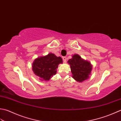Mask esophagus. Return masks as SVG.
<instances>
[{
  "mask_svg": "<svg viewBox=\"0 0 121 121\" xmlns=\"http://www.w3.org/2000/svg\"><path fill=\"white\" fill-rule=\"evenodd\" d=\"M63 60L64 63H66V61H67V57H66V56H64V57H63Z\"/></svg>",
  "mask_w": 121,
  "mask_h": 121,
  "instance_id": "34e87169",
  "label": "esophagus"
}]
</instances>
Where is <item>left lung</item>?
Returning <instances> with one entry per match:
<instances>
[{"label": "left lung", "instance_id": "left-lung-1", "mask_svg": "<svg viewBox=\"0 0 121 121\" xmlns=\"http://www.w3.org/2000/svg\"><path fill=\"white\" fill-rule=\"evenodd\" d=\"M73 78L78 82H81L89 77L92 66L88 61L83 60L78 54H75L69 60Z\"/></svg>", "mask_w": 121, "mask_h": 121}]
</instances>
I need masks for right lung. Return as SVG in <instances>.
I'll return each mask as SVG.
<instances>
[{
	"label": "right lung",
	"instance_id": "obj_1",
	"mask_svg": "<svg viewBox=\"0 0 121 121\" xmlns=\"http://www.w3.org/2000/svg\"><path fill=\"white\" fill-rule=\"evenodd\" d=\"M63 63L60 57H57L52 53L36 58L32 64V70L39 76L41 80L48 81L55 75L60 64Z\"/></svg>",
	"mask_w": 121,
	"mask_h": 121
}]
</instances>
